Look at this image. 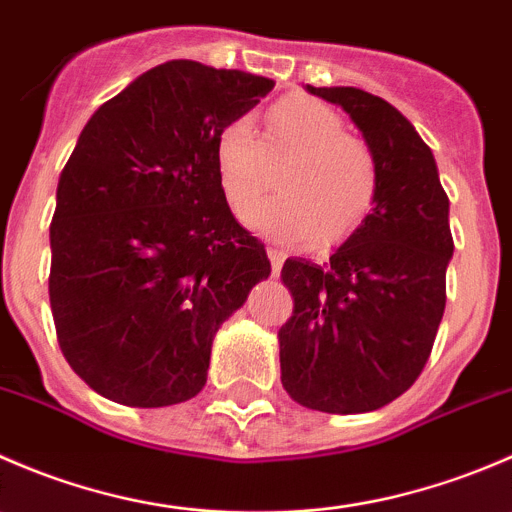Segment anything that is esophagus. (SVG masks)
I'll list each match as a JSON object with an SVG mask.
<instances>
[{
    "label": "esophagus",
    "mask_w": 512,
    "mask_h": 512,
    "mask_svg": "<svg viewBox=\"0 0 512 512\" xmlns=\"http://www.w3.org/2000/svg\"><path fill=\"white\" fill-rule=\"evenodd\" d=\"M267 257H270V265H272V275H280L282 270V262H285V252L280 247H267Z\"/></svg>",
    "instance_id": "1"
}]
</instances>
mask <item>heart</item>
<instances>
[{
	"mask_svg": "<svg viewBox=\"0 0 512 512\" xmlns=\"http://www.w3.org/2000/svg\"><path fill=\"white\" fill-rule=\"evenodd\" d=\"M265 131V146L247 118H232L215 133V175L232 213H252L269 184V164L289 155L278 176L281 195L255 211L250 223L282 240L309 235L322 247L354 235L379 195L371 148L349 136L334 108L302 94L277 101L265 113Z\"/></svg>",
	"mask_w": 512,
	"mask_h": 512,
	"instance_id": "b5f03b06",
	"label": "heart"
}]
</instances>
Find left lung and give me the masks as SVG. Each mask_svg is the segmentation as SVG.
Wrapping results in <instances>:
<instances>
[{
	"label": "left lung",
	"mask_w": 512,
	"mask_h": 512,
	"mask_svg": "<svg viewBox=\"0 0 512 512\" xmlns=\"http://www.w3.org/2000/svg\"><path fill=\"white\" fill-rule=\"evenodd\" d=\"M307 91L352 116L379 165V195L329 262L282 267L294 299L277 334L282 386L307 409L364 414L409 391L431 356L453 255L448 195L431 148L389 101L354 86Z\"/></svg>",
	"instance_id": "obj_1"
}]
</instances>
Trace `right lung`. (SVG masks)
Returning <instances> with one entry per match:
<instances>
[{
  "mask_svg": "<svg viewBox=\"0 0 512 512\" xmlns=\"http://www.w3.org/2000/svg\"><path fill=\"white\" fill-rule=\"evenodd\" d=\"M272 86L168 61L81 131L56 188L49 302L61 354L96 394L138 409L198 396L215 332L270 277L220 190L213 141Z\"/></svg>",
  "mask_w": 512,
  "mask_h": 512,
  "instance_id": "obj_1",
  "label": "right lung"
}]
</instances>
